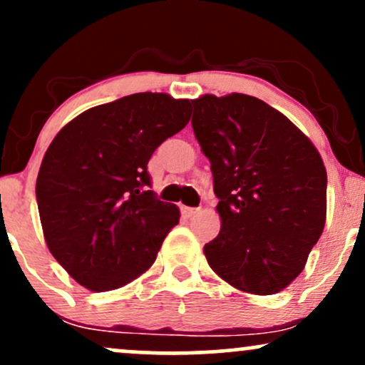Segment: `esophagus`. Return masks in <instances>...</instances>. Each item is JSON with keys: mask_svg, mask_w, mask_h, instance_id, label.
<instances>
[{"mask_svg": "<svg viewBox=\"0 0 365 365\" xmlns=\"http://www.w3.org/2000/svg\"><path fill=\"white\" fill-rule=\"evenodd\" d=\"M199 211H200L199 207H187V206H183V207H182L183 216H187V217H190V216L197 215V212H199Z\"/></svg>", "mask_w": 365, "mask_h": 365, "instance_id": "obj_1", "label": "esophagus"}]
</instances>
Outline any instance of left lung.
<instances>
[{
    "label": "left lung",
    "instance_id": "obj_1",
    "mask_svg": "<svg viewBox=\"0 0 365 365\" xmlns=\"http://www.w3.org/2000/svg\"><path fill=\"white\" fill-rule=\"evenodd\" d=\"M192 106L220 199V235L204 245L209 266L242 292H282L302 273L326 223L321 154L283 113L252 96L206 94Z\"/></svg>",
    "mask_w": 365,
    "mask_h": 365
}]
</instances>
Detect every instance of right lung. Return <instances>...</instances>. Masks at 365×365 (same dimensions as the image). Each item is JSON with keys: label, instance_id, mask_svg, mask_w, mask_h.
Masks as SVG:
<instances>
[{"label": "right lung", "instance_id": "1", "mask_svg": "<svg viewBox=\"0 0 365 365\" xmlns=\"http://www.w3.org/2000/svg\"><path fill=\"white\" fill-rule=\"evenodd\" d=\"M190 101L139 92L66 123L46 150L37 207L53 257L92 292L123 287L153 266L175 204L150 190L148 163L190 120Z\"/></svg>", "mask_w": 365, "mask_h": 365}]
</instances>
